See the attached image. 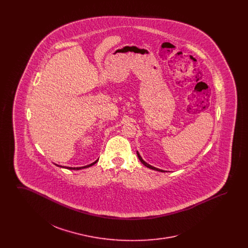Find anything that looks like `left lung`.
Returning <instances> with one entry per match:
<instances>
[{
  "instance_id": "1",
  "label": "left lung",
  "mask_w": 248,
  "mask_h": 248,
  "mask_svg": "<svg viewBox=\"0 0 248 248\" xmlns=\"http://www.w3.org/2000/svg\"><path fill=\"white\" fill-rule=\"evenodd\" d=\"M137 155H138V157H139V159H140V161L141 162L143 165H145L146 167H148V168H150V169H153V170H155V171H158V172H167V171H165V170H162V169H159V168H157V167H154L153 165H149L148 163H146L143 159H142L141 156H140V154L139 152H137Z\"/></svg>"
}]
</instances>
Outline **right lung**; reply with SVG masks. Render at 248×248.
Wrapping results in <instances>:
<instances>
[{"label": "right lung", "mask_w": 248, "mask_h": 248, "mask_svg": "<svg viewBox=\"0 0 248 248\" xmlns=\"http://www.w3.org/2000/svg\"><path fill=\"white\" fill-rule=\"evenodd\" d=\"M97 161H98V159H97V160H95L94 163H92V164H90V165H84V166H81V167H70V166H62V165H57V164H55V165H58L59 167L66 168V169H70V170H81V169H83V168H87V167H90V166L94 165V164L97 162Z\"/></svg>", "instance_id": "add662e5"}]
</instances>
